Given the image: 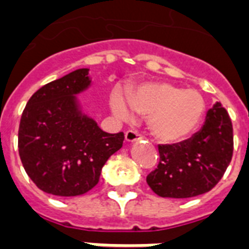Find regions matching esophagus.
I'll use <instances>...</instances> for the list:
<instances>
[{"mask_svg": "<svg viewBox=\"0 0 249 249\" xmlns=\"http://www.w3.org/2000/svg\"><path fill=\"white\" fill-rule=\"evenodd\" d=\"M140 140H142V136L136 130H128L125 133V141L128 143H133V142L140 141Z\"/></svg>", "mask_w": 249, "mask_h": 249, "instance_id": "esophagus-1", "label": "esophagus"}]
</instances>
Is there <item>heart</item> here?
<instances>
[{
  "label": "heart",
  "instance_id": "1",
  "mask_svg": "<svg viewBox=\"0 0 249 249\" xmlns=\"http://www.w3.org/2000/svg\"><path fill=\"white\" fill-rule=\"evenodd\" d=\"M111 108L124 121L132 117V111L149 117V129L157 141L179 143L191 137L200 125L206 104L198 91L155 82L129 91L128 103L115 92L111 96Z\"/></svg>",
  "mask_w": 249,
  "mask_h": 249
}]
</instances>
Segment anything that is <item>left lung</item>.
I'll return each instance as SVG.
<instances>
[{
    "label": "left lung",
    "instance_id": "1",
    "mask_svg": "<svg viewBox=\"0 0 249 249\" xmlns=\"http://www.w3.org/2000/svg\"><path fill=\"white\" fill-rule=\"evenodd\" d=\"M159 164L146 181L167 198H189L209 192L222 179L232 158L230 116L219 102L210 108L202 128L189 140L159 145Z\"/></svg>",
    "mask_w": 249,
    "mask_h": 249
}]
</instances>
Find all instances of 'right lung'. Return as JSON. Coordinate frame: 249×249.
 Listing matches in <instances>:
<instances>
[{
	"label": "right lung",
	"mask_w": 249,
	"mask_h": 249,
	"mask_svg": "<svg viewBox=\"0 0 249 249\" xmlns=\"http://www.w3.org/2000/svg\"><path fill=\"white\" fill-rule=\"evenodd\" d=\"M90 86L89 69L74 70L39 89L26 104L19 124V157L43 192L85 195L98 184L108 158L123 146L124 133L103 132L83 112L77 95Z\"/></svg>",
	"instance_id": "right-lung-1"
}]
</instances>
